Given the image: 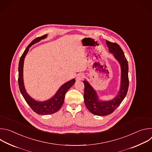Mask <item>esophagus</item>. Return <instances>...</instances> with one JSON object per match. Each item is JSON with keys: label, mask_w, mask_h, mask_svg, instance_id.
Wrapping results in <instances>:
<instances>
[{"label": "esophagus", "mask_w": 152, "mask_h": 152, "mask_svg": "<svg viewBox=\"0 0 152 152\" xmlns=\"http://www.w3.org/2000/svg\"><path fill=\"white\" fill-rule=\"evenodd\" d=\"M83 77H84V75L82 73H79V74L77 75V76L76 77V80L77 81H79V80H81Z\"/></svg>", "instance_id": "esophagus-1"}]
</instances>
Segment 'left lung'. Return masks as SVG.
Returning a JSON list of instances; mask_svg holds the SVG:
<instances>
[{
    "label": "left lung",
    "mask_w": 152,
    "mask_h": 152,
    "mask_svg": "<svg viewBox=\"0 0 152 152\" xmlns=\"http://www.w3.org/2000/svg\"><path fill=\"white\" fill-rule=\"evenodd\" d=\"M109 51L113 54L121 66V85L117 96L110 101H100L98 99L96 91L86 80H83L85 85L84 102L87 109L93 114L103 116L111 114L121 104L126 97L129 87L128 63L123 51L120 46L115 42L106 41Z\"/></svg>",
    "instance_id": "obj_1"
}]
</instances>
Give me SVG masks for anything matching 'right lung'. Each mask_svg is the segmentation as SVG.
I'll return each mask as SVG.
<instances>
[{"instance_id": "1", "label": "right lung", "mask_w": 152, "mask_h": 152, "mask_svg": "<svg viewBox=\"0 0 152 152\" xmlns=\"http://www.w3.org/2000/svg\"><path fill=\"white\" fill-rule=\"evenodd\" d=\"M47 34L42 35L40 37H38L34 39L30 44L28 45L27 48L24 51L23 53L21 55L19 64H18V82L19 85L20 91L24 97L25 100L27 102V103L29 105V106L32 108V110L38 114L40 115H49L55 113L58 111L59 110L62 106L64 99L65 94L66 92L70 89L72 86L75 83V79H73L70 81L65 83L63 84L59 89L58 90L56 93L55 94L53 97L50 99L48 100L45 102H38L34 100L31 98L29 94L26 93V90L25 88L24 83H23V63L25 58L29 51V49L35 43L39 41L42 39H45L46 38Z\"/></svg>"}]
</instances>
